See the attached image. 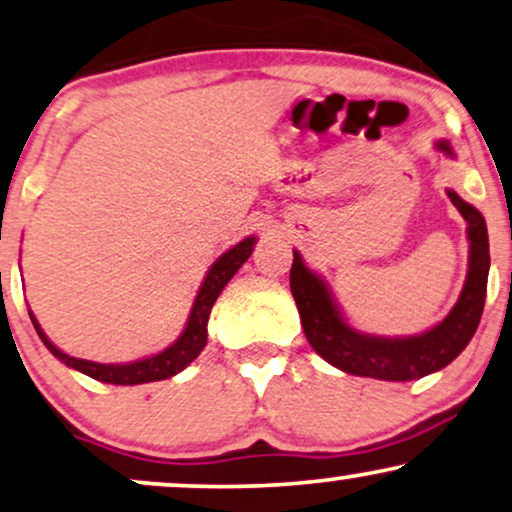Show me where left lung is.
Segmentation results:
<instances>
[{"label":"left lung","instance_id":"left-lung-1","mask_svg":"<svg viewBox=\"0 0 512 512\" xmlns=\"http://www.w3.org/2000/svg\"><path fill=\"white\" fill-rule=\"evenodd\" d=\"M437 148L451 155L447 141L437 143ZM447 195L468 223V277L451 313L426 334L383 338L348 327L327 284L303 263L301 254L294 251L289 284L305 338L313 345L315 353L334 364L336 369L353 376L378 378V381H414V378H423L447 367L470 343L480 324L484 298H487L489 235L487 223L473 204L463 202L454 190H447Z\"/></svg>","mask_w":512,"mask_h":512}]
</instances>
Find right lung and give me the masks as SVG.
Masks as SVG:
<instances>
[{"mask_svg":"<svg viewBox=\"0 0 512 512\" xmlns=\"http://www.w3.org/2000/svg\"><path fill=\"white\" fill-rule=\"evenodd\" d=\"M256 237H247V240L235 244L230 251L218 258V261L211 265L207 277H204L202 287H199V294L192 303L188 324H185L183 334L178 336L176 343H171L167 350L162 353L145 357V360L129 362V364H98L89 360H79V357L65 355L63 350H58L46 334L39 327L35 315L30 313V320L35 324L39 338L46 348L51 350L53 357H58L68 367L82 371V374L96 378V381L112 383V386H138V383H150V381H162V378H169L183 371L188 364L195 360V357L202 353V348L207 345V322L211 315V308H214L218 294H221L225 284L230 282V277L235 275L237 270L242 268V263L247 261L254 251Z\"/></svg>","mask_w":512,"mask_h":512,"instance_id":"add662e5","label":"right lung"}]
</instances>
